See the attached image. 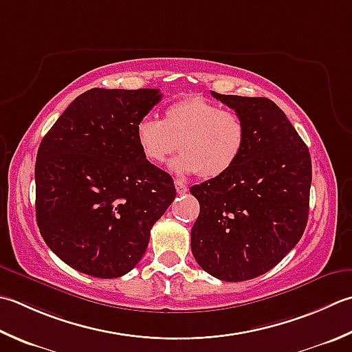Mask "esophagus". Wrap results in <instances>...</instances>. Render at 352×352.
I'll use <instances>...</instances> for the list:
<instances>
[{
    "mask_svg": "<svg viewBox=\"0 0 352 352\" xmlns=\"http://www.w3.org/2000/svg\"><path fill=\"white\" fill-rule=\"evenodd\" d=\"M175 189H177L178 194H184V192H188V186H186L180 180H175Z\"/></svg>",
    "mask_w": 352,
    "mask_h": 352,
    "instance_id": "esophagus-1",
    "label": "esophagus"
}]
</instances>
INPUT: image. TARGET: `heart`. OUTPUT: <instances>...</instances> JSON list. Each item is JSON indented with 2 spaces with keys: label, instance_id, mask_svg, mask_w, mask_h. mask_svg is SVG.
<instances>
[{
  "label": "heart",
  "instance_id": "heart-1",
  "mask_svg": "<svg viewBox=\"0 0 352 352\" xmlns=\"http://www.w3.org/2000/svg\"><path fill=\"white\" fill-rule=\"evenodd\" d=\"M182 154L169 169L178 177L199 174L204 180L226 175L243 157L249 129L243 116L219 103L190 96L166 108L164 119L143 116L135 125V142L149 163L160 164L175 153Z\"/></svg>",
  "mask_w": 352,
  "mask_h": 352
}]
</instances>
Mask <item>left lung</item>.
<instances>
[{"label": "left lung", "mask_w": 352, "mask_h": 352, "mask_svg": "<svg viewBox=\"0 0 352 352\" xmlns=\"http://www.w3.org/2000/svg\"><path fill=\"white\" fill-rule=\"evenodd\" d=\"M212 96L245 119L249 140L226 175L192 186L198 265L227 282L258 278L294 249L308 221L311 157L284 111L267 98Z\"/></svg>", "instance_id": "8db88e82"}]
</instances>
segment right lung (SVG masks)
<instances>
[{
  "label": "right lung",
  "mask_w": 352,
  "mask_h": 352,
  "mask_svg": "<svg viewBox=\"0 0 352 352\" xmlns=\"http://www.w3.org/2000/svg\"><path fill=\"white\" fill-rule=\"evenodd\" d=\"M160 100L154 88H91L41 142L38 227L74 270L102 279L133 270L153 226L174 201L172 177L149 163L135 142L137 122Z\"/></svg>",
  "instance_id": "add662e5"
}]
</instances>
